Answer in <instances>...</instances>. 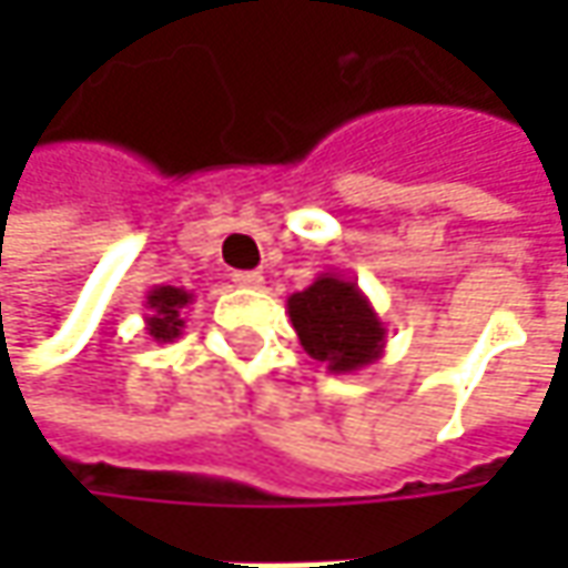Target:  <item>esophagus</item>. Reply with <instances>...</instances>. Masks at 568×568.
Segmentation results:
<instances>
[{
	"instance_id": "34e87169",
	"label": "esophagus",
	"mask_w": 568,
	"mask_h": 568,
	"mask_svg": "<svg viewBox=\"0 0 568 568\" xmlns=\"http://www.w3.org/2000/svg\"><path fill=\"white\" fill-rule=\"evenodd\" d=\"M233 281H236V287H250V291H258V287L265 284V277L258 272H236L233 274Z\"/></svg>"
}]
</instances>
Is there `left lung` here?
Instances as JSON below:
<instances>
[{"instance_id": "8db88e82", "label": "left lung", "mask_w": 568, "mask_h": 568, "mask_svg": "<svg viewBox=\"0 0 568 568\" xmlns=\"http://www.w3.org/2000/svg\"><path fill=\"white\" fill-rule=\"evenodd\" d=\"M287 313L303 351L328 373H357L385 351V322L351 277L322 272L287 296Z\"/></svg>"}]
</instances>
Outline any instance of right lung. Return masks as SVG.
Returning a JSON list of instances; mask_svg holds the SVG:
<instances>
[{
	"label": "right lung",
	"instance_id": "add662e5",
	"mask_svg": "<svg viewBox=\"0 0 568 568\" xmlns=\"http://www.w3.org/2000/svg\"><path fill=\"white\" fill-rule=\"evenodd\" d=\"M195 300V294H189L183 287H170V284H158L144 294V332L161 344H170L183 335L186 318L183 310Z\"/></svg>",
	"mask_w": 568,
	"mask_h": 568
}]
</instances>
